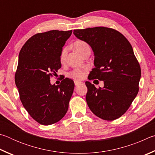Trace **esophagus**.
<instances>
[{
  "label": "esophagus",
  "instance_id": "obj_1",
  "mask_svg": "<svg viewBox=\"0 0 155 155\" xmlns=\"http://www.w3.org/2000/svg\"><path fill=\"white\" fill-rule=\"evenodd\" d=\"M75 86H78V85H80V84H82V82H78V81H75Z\"/></svg>",
  "mask_w": 155,
  "mask_h": 155
}]
</instances>
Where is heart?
Wrapping results in <instances>:
<instances>
[{
  "instance_id": "heart-1",
  "label": "heart",
  "mask_w": 155,
  "mask_h": 155,
  "mask_svg": "<svg viewBox=\"0 0 155 155\" xmlns=\"http://www.w3.org/2000/svg\"><path fill=\"white\" fill-rule=\"evenodd\" d=\"M74 47L79 52L82 54H84L86 51L90 49L89 45L87 43L83 40H77L74 42ZM68 51V47H64L62 49L61 54H60V61L61 62H64L65 58H66L67 53ZM85 71L84 69H75L71 71L68 73V76L69 78H73L75 80H80L83 79L85 75Z\"/></svg>"
}]
</instances>
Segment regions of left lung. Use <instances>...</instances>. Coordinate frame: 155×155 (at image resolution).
Wrapping results in <instances>:
<instances>
[{
    "label": "left lung",
    "mask_w": 155,
    "mask_h": 155,
    "mask_svg": "<svg viewBox=\"0 0 155 155\" xmlns=\"http://www.w3.org/2000/svg\"><path fill=\"white\" fill-rule=\"evenodd\" d=\"M73 34L88 43L94 51L95 67L88 79L104 82V87L98 88L86 82L89 108L105 120L120 118L139 91L141 68L131 43L120 32L107 27L76 29Z\"/></svg>",
    "instance_id": "left-lung-1"
}]
</instances>
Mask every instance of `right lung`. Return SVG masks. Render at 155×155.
Returning a JSON list of instances; mask_svg holds the SVG:
<instances>
[{"mask_svg": "<svg viewBox=\"0 0 155 155\" xmlns=\"http://www.w3.org/2000/svg\"><path fill=\"white\" fill-rule=\"evenodd\" d=\"M72 31L52 30L34 35L19 54L15 82L20 101L29 115L43 125L64 117L69 108L74 82L69 78L51 85L50 78L61 68L60 54Z\"/></svg>", "mask_w": 155, "mask_h": 155, "instance_id": "add662e5", "label": "right lung"}]
</instances>
